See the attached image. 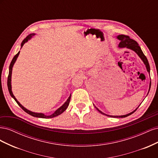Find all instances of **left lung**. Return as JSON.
Masks as SVG:
<instances>
[{"instance_id":"left-lung-1","label":"left lung","mask_w":158,"mask_h":158,"mask_svg":"<svg viewBox=\"0 0 158 158\" xmlns=\"http://www.w3.org/2000/svg\"><path fill=\"white\" fill-rule=\"evenodd\" d=\"M117 38L119 41H120V43H119V44L118 45V47H119V48H127V49H131V50H132L133 51H135L136 53L138 55V56L140 57V59L143 61V63H144V64L146 66V68L147 71L148 72V73L150 74V68L149 63H148V59L146 58V56L144 55V54L143 53V52H142V49L140 48V47L138 45V43L136 41L131 39V38L129 37L128 36L125 35H118L117 36ZM150 87H151V81H150V87H149V90H148V93H149V92H150ZM138 107H139V106H138ZM138 107L135 110H134L133 111L131 112L130 113H128L127 114H124V115L117 116V115H109V114H107L106 113H104L102 111H100V110L98 107H96L95 106V107L96 108V109L98 110V111L100 113H102V114H104V115H106L107 117H113V118H124V117H128L129 115H131V114H132L133 113H135L136 111V110L138 108Z\"/></svg>"}]
</instances>
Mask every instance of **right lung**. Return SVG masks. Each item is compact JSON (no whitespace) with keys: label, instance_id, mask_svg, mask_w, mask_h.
I'll return each instance as SVG.
<instances>
[{"label":"right lung","instance_id":"1","mask_svg":"<svg viewBox=\"0 0 158 158\" xmlns=\"http://www.w3.org/2000/svg\"><path fill=\"white\" fill-rule=\"evenodd\" d=\"M35 33H31V34H30L29 35H27L24 40H23V41L22 42L21 44V48L23 47V45H24L26 42H27L29 40H30L31 38L33 37V35H35ZM20 52L19 51L18 53L14 56V58L12 59V61H11V63L10 64V66H9V74H8V81H7V85H8V91H9V93H10L11 97L15 100L16 102L18 104V106H20L23 111H24L25 112H26L27 113H28L29 114H30V115L33 116V117H38V118H53V117H55L56 116L59 115V114H60L61 113H63L65 110L67 109L69 105V103H70V98H71V94L70 95V96L69 97V98L67 99V100L65 102V103L63 105V106H60L59 109H57L56 111L52 113L51 114H50V115H46V114H45L44 113H35V112H33V111H30V110H28L27 109H26V107H23L22 105H21V103L19 102L18 100L16 99V98H15V96H14L13 93H12V85H11V78H12V68L14 66V63H16V61L17 60V58L19 56V54H20Z\"/></svg>","mask_w":158,"mask_h":158}]
</instances>
